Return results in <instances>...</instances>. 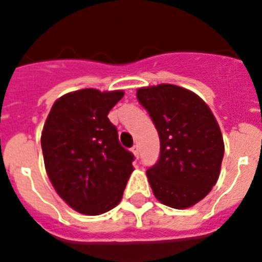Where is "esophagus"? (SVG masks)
Listing matches in <instances>:
<instances>
[{
	"mask_svg": "<svg viewBox=\"0 0 262 262\" xmlns=\"http://www.w3.org/2000/svg\"><path fill=\"white\" fill-rule=\"evenodd\" d=\"M131 151H133V154L135 155V157H139V147H138V144L134 145V147L131 148Z\"/></svg>",
	"mask_w": 262,
	"mask_h": 262,
	"instance_id": "obj_1",
	"label": "esophagus"
}]
</instances>
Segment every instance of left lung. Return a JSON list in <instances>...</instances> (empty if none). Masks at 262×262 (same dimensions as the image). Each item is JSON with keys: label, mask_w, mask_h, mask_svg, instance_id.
Returning a JSON list of instances; mask_svg holds the SVG:
<instances>
[{"label": "left lung", "mask_w": 262, "mask_h": 262, "mask_svg": "<svg viewBox=\"0 0 262 262\" xmlns=\"http://www.w3.org/2000/svg\"><path fill=\"white\" fill-rule=\"evenodd\" d=\"M136 98L160 138L159 160L147 170L155 196L173 209L195 205L216 184L224 155L211 110L193 92L170 84L142 88Z\"/></svg>", "instance_id": "1"}]
</instances>
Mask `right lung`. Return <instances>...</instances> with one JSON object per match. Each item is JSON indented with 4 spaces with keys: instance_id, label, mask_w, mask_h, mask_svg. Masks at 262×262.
Here are the masks:
<instances>
[{
    "instance_id": "add662e5",
    "label": "right lung",
    "mask_w": 262,
    "mask_h": 262,
    "mask_svg": "<svg viewBox=\"0 0 262 262\" xmlns=\"http://www.w3.org/2000/svg\"><path fill=\"white\" fill-rule=\"evenodd\" d=\"M123 92L82 89L53 103L41 151L55 190L81 214L99 215L120 202L135 160L107 114Z\"/></svg>"
}]
</instances>
